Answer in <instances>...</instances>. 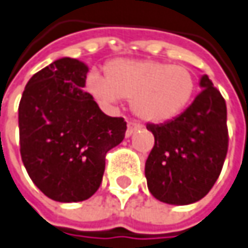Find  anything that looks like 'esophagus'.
Returning <instances> with one entry per match:
<instances>
[{"label":"esophagus","mask_w":248,"mask_h":248,"mask_svg":"<svg viewBox=\"0 0 248 248\" xmlns=\"http://www.w3.org/2000/svg\"><path fill=\"white\" fill-rule=\"evenodd\" d=\"M142 128V124H139L137 121H129L128 125H127V131H125V137L128 138L131 137L135 131H138V129Z\"/></svg>","instance_id":"esophagus-1"}]
</instances>
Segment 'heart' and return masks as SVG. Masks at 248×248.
I'll return each mask as SVG.
<instances>
[{
	"label": "heart",
	"mask_w": 248,
	"mask_h": 248,
	"mask_svg": "<svg viewBox=\"0 0 248 248\" xmlns=\"http://www.w3.org/2000/svg\"><path fill=\"white\" fill-rule=\"evenodd\" d=\"M196 81L185 66L156 61L117 59L106 66V77L91 73L88 88L102 102L132 99L139 119L164 123L179 116L193 96Z\"/></svg>",
	"instance_id": "heart-1"
}]
</instances>
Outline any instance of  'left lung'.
Listing matches in <instances>:
<instances>
[{"label":"left lung","instance_id":"8db88e82","mask_svg":"<svg viewBox=\"0 0 248 248\" xmlns=\"http://www.w3.org/2000/svg\"><path fill=\"white\" fill-rule=\"evenodd\" d=\"M203 91L174 120L148 124L155 135L145 175L150 193L168 204L185 205L203 199L222 171L228 153L226 103L208 76Z\"/></svg>","mask_w":248,"mask_h":248}]
</instances>
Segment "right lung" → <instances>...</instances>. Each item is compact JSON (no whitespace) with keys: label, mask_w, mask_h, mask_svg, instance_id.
Returning <instances> with one entry per match:
<instances>
[{"label":"right lung","mask_w":248,"mask_h":248,"mask_svg":"<svg viewBox=\"0 0 248 248\" xmlns=\"http://www.w3.org/2000/svg\"><path fill=\"white\" fill-rule=\"evenodd\" d=\"M88 67L62 58L29 80L19 103L20 156L27 174L55 202L90 199L102 184L106 153L127 123L99 109L84 92Z\"/></svg>","instance_id":"1"}]
</instances>
